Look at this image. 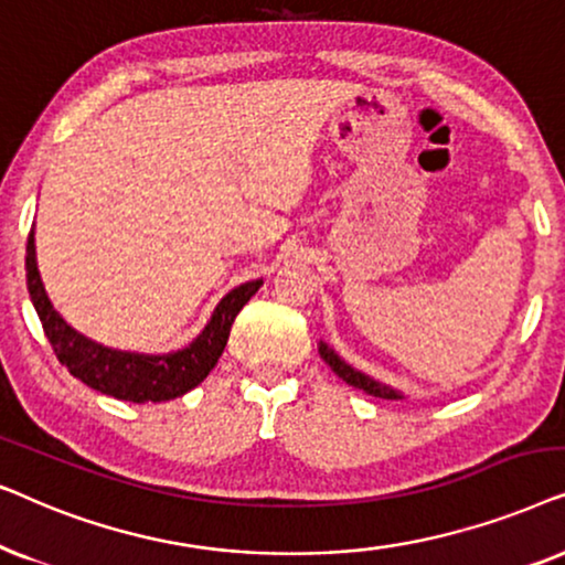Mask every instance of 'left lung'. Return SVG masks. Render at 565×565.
I'll return each instance as SVG.
<instances>
[{
  "label": "left lung",
  "mask_w": 565,
  "mask_h": 565,
  "mask_svg": "<svg viewBox=\"0 0 565 565\" xmlns=\"http://www.w3.org/2000/svg\"><path fill=\"white\" fill-rule=\"evenodd\" d=\"M320 356L330 366V370H333L338 377L345 382V385H351V387H356V390H364L366 395L385 397V401H401V397H403V393H397V390L382 385V382H377V380H372L370 374L353 370L351 364H345V361L338 356V353L330 349L328 343H322V341H320Z\"/></svg>",
  "instance_id": "left-lung-1"
}]
</instances>
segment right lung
I'll return each mask as SVG.
<instances>
[{
    "label": "right lung",
    "mask_w": 565,
    "mask_h": 565,
    "mask_svg": "<svg viewBox=\"0 0 565 565\" xmlns=\"http://www.w3.org/2000/svg\"><path fill=\"white\" fill-rule=\"evenodd\" d=\"M25 278L30 302L41 318L43 333H46L56 359L87 387L129 403L172 401V397L185 395L188 390L201 385L220 361L237 312L263 284V278H255V281L239 284L237 289H232L216 305L206 328L185 349L172 353H137L108 349V345L89 341L54 310L46 289H43L41 274H38L33 230H30L25 247Z\"/></svg>",
    "instance_id": "obj_1"
}]
</instances>
